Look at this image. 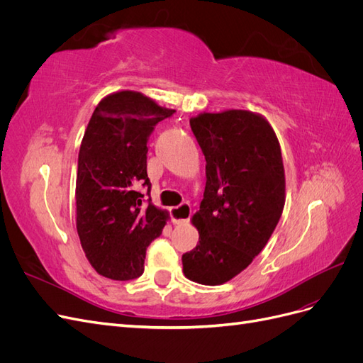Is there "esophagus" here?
I'll return each instance as SVG.
<instances>
[{
    "label": "esophagus",
    "instance_id": "esophagus-1",
    "mask_svg": "<svg viewBox=\"0 0 363 363\" xmlns=\"http://www.w3.org/2000/svg\"><path fill=\"white\" fill-rule=\"evenodd\" d=\"M191 213H192V208H191V206L188 203H182L180 206L172 207L171 211H169L171 221L174 224H183V223H186L191 218Z\"/></svg>",
    "mask_w": 363,
    "mask_h": 363
}]
</instances>
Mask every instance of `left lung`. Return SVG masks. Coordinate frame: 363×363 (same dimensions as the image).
<instances>
[{
  "label": "left lung",
  "instance_id": "obj_1",
  "mask_svg": "<svg viewBox=\"0 0 363 363\" xmlns=\"http://www.w3.org/2000/svg\"><path fill=\"white\" fill-rule=\"evenodd\" d=\"M206 157V189L196 247L182 256L184 276L216 286L244 271L267 245L284 206L279 139L265 118L248 111L191 119Z\"/></svg>",
  "mask_w": 363,
  "mask_h": 363
}]
</instances>
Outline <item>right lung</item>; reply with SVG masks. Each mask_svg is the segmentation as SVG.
Returning a JSON list of instances; mask_svg holds the SVG:
<instances>
[{
	"label": "right lung",
	"mask_w": 363,
	"mask_h": 363,
	"mask_svg": "<svg viewBox=\"0 0 363 363\" xmlns=\"http://www.w3.org/2000/svg\"><path fill=\"white\" fill-rule=\"evenodd\" d=\"M174 112L123 91L101 100L87 124L77 169V232L87 260L107 279L142 276L147 248L167 224L168 212L150 199L147 142Z\"/></svg>",
	"instance_id": "obj_1"
}]
</instances>
